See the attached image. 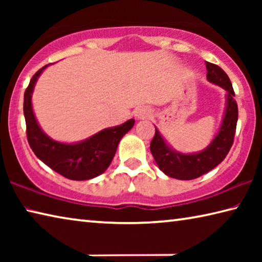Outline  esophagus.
Instances as JSON below:
<instances>
[{
  "mask_svg": "<svg viewBox=\"0 0 262 262\" xmlns=\"http://www.w3.org/2000/svg\"><path fill=\"white\" fill-rule=\"evenodd\" d=\"M150 117V111L147 107H141L135 111V118L137 120H142V119H147Z\"/></svg>",
  "mask_w": 262,
  "mask_h": 262,
  "instance_id": "obj_1",
  "label": "esophagus"
}]
</instances>
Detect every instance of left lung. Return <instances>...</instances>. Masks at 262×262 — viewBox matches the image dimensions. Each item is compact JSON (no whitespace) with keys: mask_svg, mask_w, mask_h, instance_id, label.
Returning <instances> with one entry per match:
<instances>
[{"mask_svg":"<svg viewBox=\"0 0 262 262\" xmlns=\"http://www.w3.org/2000/svg\"><path fill=\"white\" fill-rule=\"evenodd\" d=\"M207 79L223 88L228 92L227 108L222 126L215 139L208 147L196 154H181L172 150L164 141L158 129L150 143V151L156 161L159 170L171 178L180 180H192L209 172L227 157L233 144L238 120V106L233 99L234 91L228 75L217 64L206 62Z\"/></svg>","mask_w":262,"mask_h":262,"instance_id":"8db88e82","label":"left lung"}]
</instances>
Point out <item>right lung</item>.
Returning <instances> with one entry per match:
<instances>
[{
    "label": "right lung",
    "mask_w": 262,
    "mask_h": 262,
    "mask_svg": "<svg viewBox=\"0 0 262 262\" xmlns=\"http://www.w3.org/2000/svg\"><path fill=\"white\" fill-rule=\"evenodd\" d=\"M46 67L48 64L33 75L24 94L26 136L30 147L41 162L70 180H89L98 177L110 166L119 142L132 129L135 120L130 119L120 126L106 128L79 143L67 144L52 140L39 127L31 103L34 84Z\"/></svg>",
    "instance_id": "obj_1"
}]
</instances>
